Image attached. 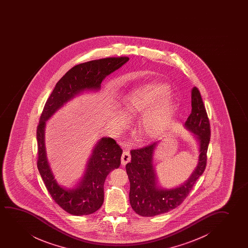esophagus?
<instances>
[{"label":"esophagus","mask_w":248,"mask_h":248,"mask_svg":"<svg viewBox=\"0 0 248 248\" xmlns=\"http://www.w3.org/2000/svg\"><path fill=\"white\" fill-rule=\"evenodd\" d=\"M130 158H131V156H130L129 152H124L122 156H121L122 165H126L130 161Z\"/></svg>","instance_id":"esophagus-1"}]
</instances>
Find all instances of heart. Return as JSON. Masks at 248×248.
Returning <instances> with one entry per match:
<instances>
[{
  "instance_id": "1",
  "label": "heart",
  "mask_w": 248,
  "mask_h": 248,
  "mask_svg": "<svg viewBox=\"0 0 248 248\" xmlns=\"http://www.w3.org/2000/svg\"><path fill=\"white\" fill-rule=\"evenodd\" d=\"M170 85L162 81L151 82L135 89L126 95L124 101V110L130 117L143 113L140 119L142 132L148 136H156L172 119L174 113V102L170 98ZM110 125L119 126L124 129L126 118L119 108L107 114Z\"/></svg>"
}]
</instances>
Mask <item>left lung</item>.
Returning a JSON list of instances; mask_svg holds the SVG:
<instances>
[{"label": "left lung", "mask_w": 248, "mask_h": 248, "mask_svg": "<svg viewBox=\"0 0 248 248\" xmlns=\"http://www.w3.org/2000/svg\"><path fill=\"white\" fill-rule=\"evenodd\" d=\"M191 113L184 127L193 134L198 145V161L190 176L183 184L173 188H163L158 183L155 170V151L159 140L131 150V162L126 164L129 177V202L133 210L143 217L165 214L180 206L190 193L197 179L203 173L210 141V124L200 92L191 90Z\"/></svg>", "instance_id": "obj_1"}]
</instances>
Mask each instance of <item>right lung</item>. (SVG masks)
<instances>
[{
    "label": "right lung",
    "mask_w": 248,
    "mask_h": 248,
    "mask_svg": "<svg viewBox=\"0 0 248 248\" xmlns=\"http://www.w3.org/2000/svg\"><path fill=\"white\" fill-rule=\"evenodd\" d=\"M129 60L124 57L109 58L76 65L57 83L45 104L36 132L38 170L52 199L68 214L89 215L102 207L106 178L119 168L123 151L114 140L102 137L92 148L81 180L75 187L67 188L58 183L48 161L45 144L46 121L84 92H98L103 79Z\"/></svg>",
    "instance_id": "add662e5"
}]
</instances>
